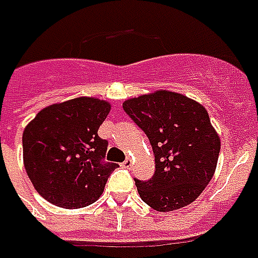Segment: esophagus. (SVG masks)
Returning a JSON list of instances; mask_svg holds the SVG:
<instances>
[{"label": "esophagus", "mask_w": 258, "mask_h": 258, "mask_svg": "<svg viewBox=\"0 0 258 258\" xmlns=\"http://www.w3.org/2000/svg\"><path fill=\"white\" fill-rule=\"evenodd\" d=\"M123 166L124 167H127V169H130V167L133 166V160L130 159V158H127V159L124 160L123 162Z\"/></svg>", "instance_id": "obj_1"}]
</instances>
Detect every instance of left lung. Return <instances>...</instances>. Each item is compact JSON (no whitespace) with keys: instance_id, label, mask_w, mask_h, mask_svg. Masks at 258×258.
I'll return each instance as SVG.
<instances>
[{"instance_id":"8db88e82","label":"left lung","mask_w":258,"mask_h":258,"mask_svg":"<svg viewBox=\"0 0 258 258\" xmlns=\"http://www.w3.org/2000/svg\"><path fill=\"white\" fill-rule=\"evenodd\" d=\"M147 134L155 155V174L135 180L141 200L159 212L191 204L210 183L221 140L203 104L181 93L155 91L123 103Z\"/></svg>"}]
</instances>
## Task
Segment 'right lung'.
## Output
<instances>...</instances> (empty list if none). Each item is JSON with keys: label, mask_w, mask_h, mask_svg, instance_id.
<instances>
[{"label": "right lung", "mask_w": 258, "mask_h": 258, "mask_svg": "<svg viewBox=\"0 0 258 258\" xmlns=\"http://www.w3.org/2000/svg\"><path fill=\"white\" fill-rule=\"evenodd\" d=\"M111 106L98 98L50 104L25 127L23 165L44 200L62 208L95 203L117 163L104 162L107 141L98 135Z\"/></svg>", "instance_id": "1"}]
</instances>
